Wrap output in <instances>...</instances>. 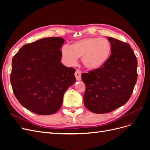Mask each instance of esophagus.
I'll list each match as a JSON object with an SVG mask.
<instances>
[{"label": "esophagus", "mask_w": 150, "mask_h": 150, "mask_svg": "<svg viewBox=\"0 0 150 150\" xmlns=\"http://www.w3.org/2000/svg\"><path fill=\"white\" fill-rule=\"evenodd\" d=\"M76 78L77 81H81V71L79 69H76L75 74H74Z\"/></svg>", "instance_id": "obj_1"}]
</instances>
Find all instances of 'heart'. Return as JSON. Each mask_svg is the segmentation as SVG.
<instances>
[{
	"instance_id": "heart-1",
	"label": "heart",
	"mask_w": 150,
	"mask_h": 150,
	"mask_svg": "<svg viewBox=\"0 0 150 150\" xmlns=\"http://www.w3.org/2000/svg\"><path fill=\"white\" fill-rule=\"evenodd\" d=\"M111 52L110 42L106 39L87 38L76 41L71 46H63L61 53L67 64L72 66L82 58L83 64L90 70H96L106 64Z\"/></svg>"
}]
</instances>
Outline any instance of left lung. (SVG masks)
<instances>
[{
	"mask_svg": "<svg viewBox=\"0 0 150 150\" xmlns=\"http://www.w3.org/2000/svg\"><path fill=\"white\" fill-rule=\"evenodd\" d=\"M111 54L98 69L83 73L84 103L94 113L110 112L129 100L137 81V59L130 45L108 37Z\"/></svg>",
	"mask_w": 150,
	"mask_h": 150,
	"instance_id": "1",
	"label": "left lung"
}]
</instances>
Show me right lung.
Here are the masks:
<instances>
[{
    "label": "right lung",
    "mask_w": 150,
    "mask_h": 150,
    "mask_svg": "<svg viewBox=\"0 0 150 150\" xmlns=\"http://www.w3.org/2000/svg\"><path fill=\"white\" fill-rule=\"evenodd\" d=\"M64 39L43 38L22 46L12 61L11 83L22 106L40 115L61 107L66 91L76 82V69L61 62Z\"/></svg>",
    "instance_id": "obj_1"
}]
</instances>
